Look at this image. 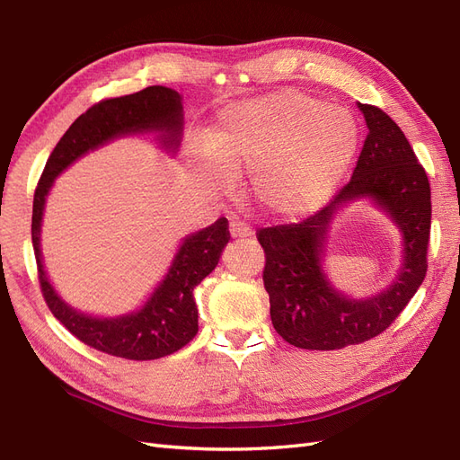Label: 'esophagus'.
Returning <instances> with one entry per match:
<instances>
[{
  "mask_svg": "<svg viewBox=\"0 0 460 460\" xmlns=\"http://www.w3.org/2000/svg\"><path fill=\"white\" fill-rule=\"evenodd\" d=\"M228 230H230V235H232V238H235V240L249 238V235H252V228L245 226L243 222H230Z\"/></svg>",
  "mask_w": 460,
  "mask_h": 460,
  "instance_id": "1",
  "label": "esophagus"
}]
</instances>
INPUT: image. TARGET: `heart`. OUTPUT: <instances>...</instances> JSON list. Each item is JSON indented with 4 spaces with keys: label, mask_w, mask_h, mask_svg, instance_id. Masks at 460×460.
<instances>
[{
    "label": "heart",
    "mask_w": 460,
    "mask_h": 460,
    "mask_svg": "<svg viewBox=\"0 0 460 460\" xmlns=\"http://www.w3.org/2000/svg\"><path fill=\"white\" fill-rule=\"evenodd\" d=\"M357 146V120L345 107L282 90L226 105L188 164L211 193L228 191L234 176L247 172L249 196L264 213L296 218L330 199Z\"/></svg>",
    "instance_id": "heart-1"
}]
</instances>
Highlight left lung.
I'll return each instance as SVG.
<instances>
[{"label":"left lung","instance_id":"obj_1","mask_svg":"<svg viewBox=\"0 0 460 460\" xmlns=\"http://www.w3.org/2000/svg\"><path fill=\"white\" fill-rule=\"evenodd\" d=\"M357 107L368 134L349 184L323 211L299 225L262 228L257 234L267 257L262 280L270 297L272 326L299 349H343L378 336L407 307L428 269V176L405 134L382 109L367 103ZM355 200H370L402 234V267L396 278L367 298L343 295L323 270L332 220Z\"/></svg>","mask_w":460,"mask_h":460}]
</instances>
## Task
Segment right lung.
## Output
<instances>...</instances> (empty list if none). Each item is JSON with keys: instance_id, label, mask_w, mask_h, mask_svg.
<instances>
[{"instance_id": "1", "label": "right lung", "mask_w": 460, "mask_h": 460, "mask_svg": "<svg viewBox=\"0 0 460 460\" xmlns=\"http://www.w3.org/2000/svg\"><path fill=\"white\" fill-rule=\"evenodd\" d=\"M184 130L182 95L166 86H149L130 95L105 100L90 107L55 146L41 174L32 207V245L41 294L49 311L80 341L107 355L153 360L182 349L198 333V305L193 289L211 274L230 240L228 220L188 234L163 280L142 307L117 316H97L75 309L53 288L41 257V222L55 180L86 153L127 136L155 134L164 153L174 155Z\"/></svg>"}]
</instances>
